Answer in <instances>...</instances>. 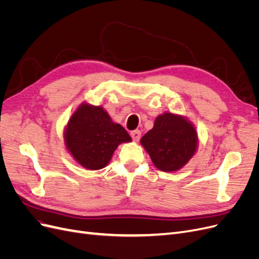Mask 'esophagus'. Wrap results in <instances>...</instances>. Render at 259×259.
Segmentation results:
<instances>
[{
	"label": "esophagus",
	"instance_id": "esophagus-1",
	"mask_svg": "<svg viewBox=\"0 0 259 259\" xmlns=\"http://www.w3.org/2000/svg\"><path fill=\"white\" fill-rule=\"evenodd\" d=\"M131 136H132V138H133V140H134V142H138V140L140 139V136H142V132H140L139 130L132 131Z\"/></svg>",
	"mask_w": 259,
	"mask_h": 259
}]
</instances>
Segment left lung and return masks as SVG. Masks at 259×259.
<instances>
[{
    "instance_id": "left-lung-1",
    "label": "left lung",
    "mask_w": 259,
    "mask_h": 259,
    "mask_svg": "<svg viewBox=\"0 0 259 259\" xmlns=\"http://www.w3.org/2000/svg\"><path fill=\"white\" fill-rule=\"evenodd\" d=\"M154 165L163 171L182 168L197 150L198 135L193 125L173 113L159 115L153 128L140 139Z\"/></svg>"
}]
</instances>
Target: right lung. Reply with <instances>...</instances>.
<instances>
[{
	"label": "right lung",
	"mask_w": 259,
	"mask_h": 259,
	"mask_svg": "<svg viewBox=\"0 0 259 259\" xmlns=\"http://www.w3.org/2000/svg\"><path fill=\"white\" fill-rule=\"evenodd\" d=\"M65 140L73 158L93 170L105 167L116 147L132 138L123 126L111 121L103 108L82 104L70 117Z\"/></svg>",
	"instance_id": "add662e5"
}]
</instances>
